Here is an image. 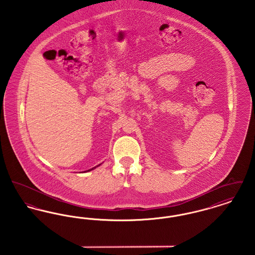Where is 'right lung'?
Instances as JSON below:
<instances>
[{"label": "right lung", "mask_w": 255, "mask_h": 255, "mask_svg": "<svg viewBox=\"0 0 255 255\" xmlns=\"http://www.w3.org/2000/svg\"><path fill=\"white\" fill-rule=\"evenodd\" d=\"M100 164H101V163H100ZM100 164H98V165H97V166H95V167H93V168H92V169L87 170V171H92V170L96 169V168H97V167H98V166H100ZM87 171H85V172H87Z\"/></svg>", "instance_id": "obj_1"}]
</instances>
